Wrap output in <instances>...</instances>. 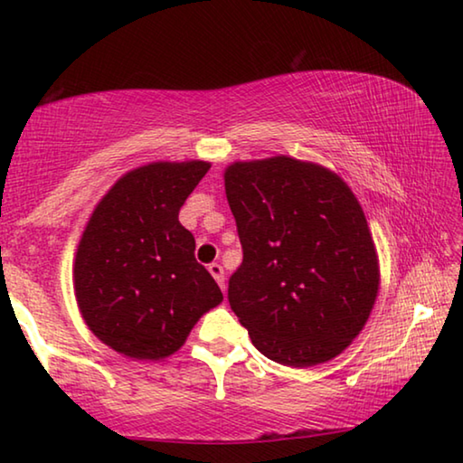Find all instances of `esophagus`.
I'll list each match as a JSON object with an SVG mask.
<instances>
[{
	"instance_id": "1",
	"label": "esophagus",
	"mask_w": 463,
	"mask_h": 463,
	"mask_svg": "<svg viewBox=\"0 0 463 463\" xmlns=\"http://www.w3.org/2000/svg\"><path fill=\"white\" fill-rule=\"evenodd\" d=\"M208 271L213 273V278L218 281V286L224 289V269H222V265L221 263H210Z\"/></svg>"
}]
</instances>
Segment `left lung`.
<instances>
[{"label":"left lung","mask_w":463,"mask_h":463,"mask_svg":"<svg viewBox=\"0 0 463 463\" xmlns=\"http://www.w3.org/2000/svg\"><path fill=\"white\" fill-rule=\"evenodd\" d=\"M242 263L229 302L271 362L325 364L349 347L380 288L378 255L362 206L343 179L279 155L224 171Z\"/></svg>","instance_id":"obj_1"}]
</instances>
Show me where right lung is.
<instances>
[{
  "label": "right lung",
  "instance_id": "1",
  "mask_svg": "<svg viewBox=\"0 0 463 463\" xmlns=\"http://www.w3.org/2000/svg\"><path fill=\"white\" fill-rule=\"evenodd\" d=\"M210 163H148L122 175L93 210L75 255V298L90 331L132 359L182 347L202 315L222 302L195 261L179 208Z\"/></svg>",
  "mask_w": 463,
  "mask_h": 463
}]
</instances>
